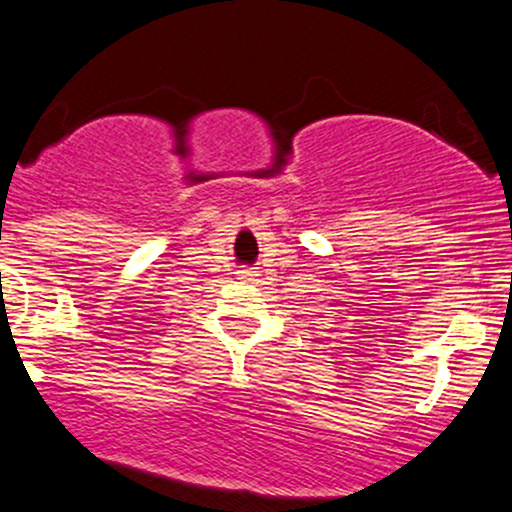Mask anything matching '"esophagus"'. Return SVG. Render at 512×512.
<instances>
[{"instance_id": "34e87169", "label": "esophagus", "mask_w": 512, "mask_h": 512, "mask_svg": "<svg viewBox=\"0 0 512 512\" xmlns=\"http://www.w3.org/2000/svg\"><path fill=\"white\" fill-rule=\"evenodd\" d=\"M237 275L241 280H254L256 271H251V268H241V271H237Z\"/></svg>"}]
</instances>
